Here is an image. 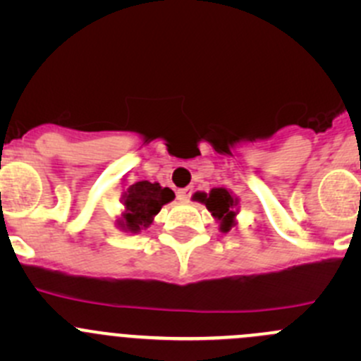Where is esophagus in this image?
<instances>
[{"label":"esophagus","mask_w":361,"mask_h":361,"mask_svg":"<svg viewBox=\"0 0 361 361\" xmlns=\"http://www.w3.org/2000/svg\"><path fill=\"white\" fill-rule=\"evenodd\" d=\"M192 194H194V188H192V187L180 188V190H178V199H180V201H183V202H188V201H190Z\"/></svg>","instance_id":"1"}]
</instances>
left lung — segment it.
Listing matches in <instances>:
<instances>
[{
  "mask_svg": "<svg viewBox=\"0 0 361 361\" xmlns=\"http://www.w3.org/2000/svg\"><path fill=\"white\" fill-rule=\"evenodd\" d=\"M195 201L206 204L207 211L214 216V220L220 221V231H231L232 225H235V214H238L239 199L232 195L227 188H211L209 194L206 192H195Z\"/></svg>",
  "mask_w": 361,
  "mask_h": 361,
  "instance_id": "1",
  "label": "left lung"
}]
</instances>
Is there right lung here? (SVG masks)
I'll use <instances>...</instances> for the list:
<instances>
[{"instance_id":"1","label":"right lung","mask_w":361,"mask_h":361,"mask_svg":"<svg viewBox=\"0 0 361 361\" xmlns=\"http://www.w3.org/2000/svg\"><path fill=\"white\" fill-rule=\"evenodd\" d=\"M174 199V192L167 187L150 181H137L130 185L123 194V213L116 220L122 231L140 232L141 228L150 227L154 216L162 209L164 204Z\"/></svg>"}]
</instances>
